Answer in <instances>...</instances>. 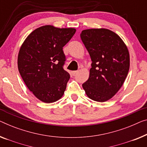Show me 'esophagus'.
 <instances>
[{
    "mask_svg": "<svg viewBox=\"0 0 147 147\" xmlns=\"http://www.w3.org/2000/svg\"><path fill=\"white\" fill-rule=\"evenodd\" d=\"M78 71H72V74H73V75L74 76V75H75L76 74H77L78 73Z\"/></svg>",
    "mask_w": 147,
    "mask_h": 147,
    "instance_id": "obj_1",
    "label": "esophagus"
}]
</instances>
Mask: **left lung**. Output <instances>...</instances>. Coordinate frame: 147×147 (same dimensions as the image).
I'll use <instances>...</instances> for the list:
<instances>
[{
	"label": "left lung",
	"instance_id": "1",
	"mask_svg": "<svg viewBox=\"0 0 147 147\" xmlns=\"http://www.w3.org/2000/svg\"><path fill=\"white\" fill-rule=\"evenodd\" d=\"M80 38L92 61L83 88L94 101H108L119 91L127 76L130 66L127 47L117 34L106 28L82 30Z\"/></svg>",
	"mask_w": 147,
	"mask_h": 147
}]
</instances>
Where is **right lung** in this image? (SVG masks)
Here are the masks:
<instances>
[{
    "mask_svg": "<svg viewBox=\"0 0 147 147\" xmlns=\"http://www.w3.org/2000/svg\"><path fill=\"white\" fill-rule=\"evenodd\" d=\"M75 32V28L43 26L30 33L20 48L19 73L28 88L41 102H55L64 94L70 75L63 68V47Z\"/></svg>",
    "mask_w": 147,
    "mask_h": 147,
    "instance_id": "add662e5",
    "label": "right lung"
}]
</instances>
